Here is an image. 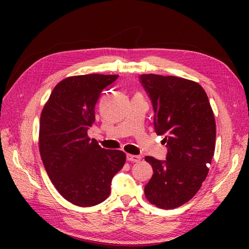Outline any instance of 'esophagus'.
Here are the masks:
<instances>
[{"mask_svg":"<svg viewBox=\"0 0 249 249\" xmlns=\"http://www.w3.org/2000/svg\"><path fill=\"white\" fill-rule=\"evenodd\" d=\"M126 158H127V160L130 161V162H139L141 160V157L140 156L133 155V154H127Z\"/></svg>","mask_w":249,"mask_h":249,"instance_id":"obj_1","label":"esophagus"}]
</instances>
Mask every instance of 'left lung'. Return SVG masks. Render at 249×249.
I'll return each mask as SVG.
<instances>
[{
  "instance_id": "obj_1",
  "label": "left lung",
  "mask_w": 249,
  "mask_h": 249,
  "mask_svg": "<svg viewBox=\"0 0 249 249\" xmlns=\"http://www.w3.org/2000/svg\"><path fill=\"white\" fill-rule=\"evenodd\" d=\"M140 81L154 108L157 135L165 136L166 160L146 156L153 176L145 185L150 203L172 210L198 193L215 152L216 124L208 95L199 83L149 73Z\"/></svg>"
}]
</instances>
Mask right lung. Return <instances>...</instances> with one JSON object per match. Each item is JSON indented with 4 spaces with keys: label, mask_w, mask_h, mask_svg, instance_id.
<instances>
[{
    "label": "right lung",
    "mask_w": 249,
    "mask_h": 249,
    "mask_svg": "<svg viewBox=\"0 0 249 249\" xmlns=\"http://www.w3.org/2000/svg\"><path fill=\"white\" fill-rule=\"evenodd\" d=\"M118 75L72 76L56 84L40 114L38 144L47 173L63 198L87 208L109 197L110 185L126 155L106 150L88 130L95 122V105Z\"/></svg>",
    "instance_id": "1"
}]
</instances>
